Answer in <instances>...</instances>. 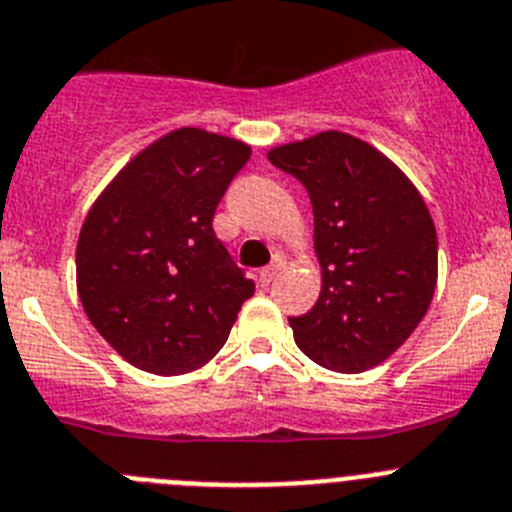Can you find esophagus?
<instances>
[{"mask_svg":"<svg viewBox=\"0 0 512 512\" xmlns=\"http://www.w3.org/2000/svg\"><path fill=\"white\" fill-rule=\"evenodd\" d=\"M280 273V262H273V265H267L265 270H260V283L262 285H270Z\"/></svg>","mask_w":512,"mask_h":512,"instance_id":"34e87169","label":"esophagus"}]
</instances>
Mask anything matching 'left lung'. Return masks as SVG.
<instances>
[{
	"instance_id": "1",
	"label": "left lung",
	"mask_w": 512,
	"mask_h": 512,
	"mask_svg": "<svg viewBox=\"0 0 512 512\" xmlns=\"http://www.w3.org/2000/svg\"><path fill=\"white\" fill-rule=\"evenodd\" d=\"M267 160L296 176L313 206L321 293L288 319L298 349L347 375L380 365L434 298L439 242L426 201L393 160L347 132L278 145Z\"/></svg>"
}]
</instances>
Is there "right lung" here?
<instances>
[{
  "mask_svg": "<svg viewBox=\"0 0 512 512\" xmlns=\"http://www.w3.org/2000/svg\"><path fill=\"white\" fill-rule=\"evenodd\" d=\"M250 155L247 142L181 127L137 153L86 214L78 298L130 365L153 375L199 370L255 293L211 227Z\"/></svg>",
  "mask_w": 512,
  "mask_h": 512,
  "instance_id": "add662e5",
  "label": "right lung"
}]
</instances>
